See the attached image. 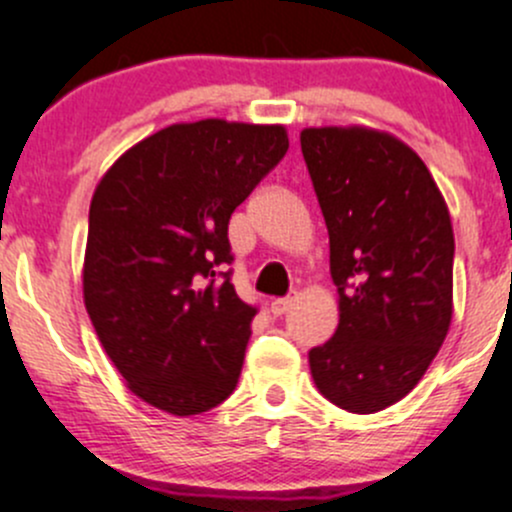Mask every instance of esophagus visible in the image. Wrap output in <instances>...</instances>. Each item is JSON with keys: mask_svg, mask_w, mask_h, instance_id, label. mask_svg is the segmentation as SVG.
I'll list each match as a JSON object with an SVG mask.
<instances>
[{"mask_svg": "<svg viewBox=\"0 0 512 512\" xmlns=\"http://www.w3.org/2000/svg\"><path fill=\"white\" fill-rule=\"evenodd\" d=\"M292 304H294V297H277L272 299L270 312L275 314V317H282V314H287L289 309H292Z\"/></svg>", "mask_w": 512, "mask_h": 512, "instance_id": "esophagus-1", "label": "esophagus"}]
</instances>
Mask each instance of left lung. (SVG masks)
<instances>
[{"label":"left lung","mask_w":512,"mask_h":512,"mask_svg":"<svg viewBox=\"0 0 512 512\" xmlns=\"http://www.w3.org/2000/svg\"><path fill=\"white\" fill-rule=\"evenodd\" d=\"M299 141L339 294V327L309 369L334 406L374 414L414 389L451 327V215L426 163L389 133L304 128Z\"/></svg>","instance_id":"1"}]
</instances>
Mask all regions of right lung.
<instances>
[{"mask_svg":"<svg viewBox=\"0 0 512 512\" xmlns=\"http://www.w3.org/2000/svg\"><path fill=\"white\" fill-rule=\"evenodd\" d=\"M282 126L175 123L108 168L89 210L84 302L128 389L173 416L235 391L257 307L232 287L227 223L285 158Z\"/></svg>","mask_w":512,"mask_h":512,"instance_id":"add662e5","label":"right lung"}]
</instances>
